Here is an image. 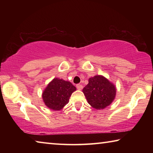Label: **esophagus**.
<instances>
[{"instance_id":"esophagus-1","label":"esophagus","mask_w":153,"mask_h":153,"mask_svg":"<svg viewBox=\"0 0 153 153\" xmlns=\"http://www.w3.org/2000/svg\"><path fill=\"white\" fill-rule=\"evenodd\" d=\"M76 88H77V90H81L83 88V86H82V85H81V84H77L76 85Z\"/></svg>"}]
</instances>
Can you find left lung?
I'll list each match as a JSON object with an SVG mask.
<instances>
[{"mask_svg":"<svg viewBox=\"0 0 153 153\" xmlns=\"http://www.w3.org/2000/svg\"><path fill=\"white\" fill-rule=\"evenodd\" d=\"M82 92L88 104L96 109H103L110 105L116 95V88L113 83L102 76H95L88 79V84Z\"/></svg>","mask_w":153,"mask_h":153,"instance_id":"obj_1","label":"left lung"}]
</instances>
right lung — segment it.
<instances>
[{
  "instance_id": "obj_1",
  "label": "right lung",
  "mask_w": 153,
  "mask_h": 153,
  "mask_svg": "<svg viewBox=\"0 0 153 153\" xmlns=\"http://www.w3.org/2000/svg\"><path fill=\"white\" fill-rule=\"evenodd\" d=\"M76 90L71 82L54 78L42 93V99L46 107L54 111H60L69 102L72 93Z\"/></svg>"
}]
</instances>
